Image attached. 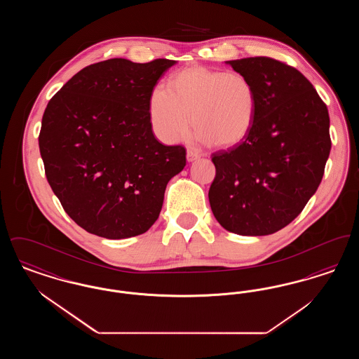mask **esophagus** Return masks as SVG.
<instances>
[{"label": "esophagus", "instance_id": "1", "mask_svg": "<svg viewBox=\"0 0 359 359\" xmlns=\"http://www.w3.org/2000/svg\"><path fill=\"white\" fill-rule=\"evenodd\" d=\"M201 157V154H198L196 151H194V149H188L187 151V161L188 163H192V161H195V160H198Z\"/></svg>", "mask_w": 359, "mask_h": 359}]
</instances>
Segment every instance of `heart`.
Wrapping results in <instances>:
<instances>
[{"instance_id":"obj_1","label":"heart","mask_w":359,"mask_h":359,"mask_svg":"<svg viewBox=\"0 0 359 359\" xmlns=\"http://www.w3.org/2000/svg\"><path fill=\"white\" fill-rule=\"evenodd\" d=\"M253 83L239 72L192 67L175 74L168 88L156 86L149 98L154 133L176 142L187 133L189 114L196 136L222 148L241 144L256 118Z\"/></svg>"}]
</instances>
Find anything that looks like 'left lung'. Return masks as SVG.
Returning a JSON list of instances; mask_svg holds the SVG:
<instances>
[{"mask_svg": "<svg viewBox=\"0 0 359 359\" xmlns=\"http://www.w3.org/2000/svg\"><path fill=\"white\" fill-rule=\"evenodd\" d=\"M256 90L248 137L212 154L208 191L215 219L239 236H268L290 224L319 187L331 151L330 117L307 78L271 57L229 60Z\"/></svg>", "mask_w": 359, "mask_h": 359, "instance_id": "1", "label": "left lung"}]
</instances>
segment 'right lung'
I'll use <instances>...</instances> for the list:
<instances>
[{"label":"right lung","mask_w":359,"mask_h":359,"mask_svg":"<svg viewBox=\"0 0 359 359\" xmlns=\"http://www.w3.org/2000/svg\"><path fill=\"white\" fill-rule=\"evenodd\" d=\"M175 60L109 59L75 74L47 104L39 147L46 176L69 218L109 239L145 233L161 211L186 149L158 142L151 93Z\"/></svg>","instance_id":"add662e5"}]
</instances>
